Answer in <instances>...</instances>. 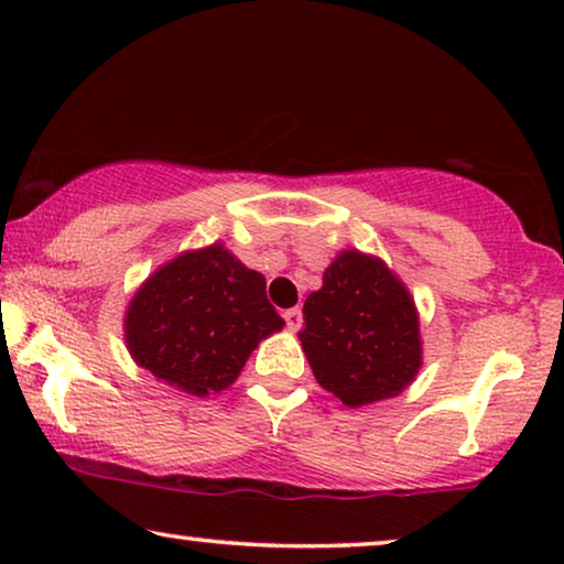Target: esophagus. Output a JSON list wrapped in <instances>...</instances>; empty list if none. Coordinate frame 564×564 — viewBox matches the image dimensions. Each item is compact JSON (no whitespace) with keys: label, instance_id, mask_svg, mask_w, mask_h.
<instances>
[{"label":"esophagus","instance_id":"34e87169","mask_svg":"<svg viewBox=\"0 0 564 564\" xmlns=\"http://www.w3.org/2000/svg\"><path fill=\"white\" fill-rule=\"evenodd\" d=\"M284 321H288V328L290 330H297L300 323H303V311L300 307H290V311H284Z\"/></svg>","mask_w":564,"mask_h":564}]
</instances>
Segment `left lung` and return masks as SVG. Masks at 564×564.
Wrapping results in <instances>:
<instances>
[{"label":"left lung","instance_id":"left-lung-1","mask_svg":"<svg viewBox=\"0 0 564 564\" xmlns=\"http://www.w3.org/2000/svg\"><path fill=\"white\" fill-rule=\"evenodd\" d=\"M300 341L315 380L344 405L395 398L423 365L413 295L380 257L344 249L303 305Z\"/></svg>","mask_w":564,"mask_h":564}]
</instances>
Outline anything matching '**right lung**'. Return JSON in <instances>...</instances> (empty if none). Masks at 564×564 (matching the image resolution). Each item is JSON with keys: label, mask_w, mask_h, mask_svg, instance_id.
<instances>
[{"label": "right lung", "mask_w": 564, "mask_h": 564, "mask_svg": "<svg viewBox=\"0 0 564 564\" xmlns=\"http://www.w3.org/2000/svg\"><path fill=\"white\" fill-rule=\"evenodd\" d=\"M122 326L138 367L169 388L207 398L230 388L284 321L267 300L264 274L215 241L161 264L135 290Z\"/></svg>", "instance_id": "right-lung-1"}]
</instances>
